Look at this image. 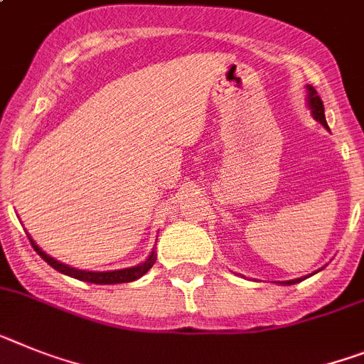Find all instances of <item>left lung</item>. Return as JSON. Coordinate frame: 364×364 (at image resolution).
<instances>
[{
  "label": "left lung",
  "instance_id": "1",
  "mask_svg": "<svg viewBox=\"0 0 364 364\" xmlns=\"http://www.w3.org/2000/svg\"><path fill=\"white\" fill-rule=\"evenodd\" d=\"M307 90V107H309V110H311V116L315 117L318 123H321L324 129H328V123H326V116H324V105H322V99L318 97V93H316V90L313 88V86L307 85L306 86ZM318 271H322V269H318ZM313 274H316V272H313ZM311 274V276H313ZM309 278V276H304V278H296V279H287V282H278V284L282 285H294L298 284V282H302V279Z\"/></svg>",
  "mask_w": 364,
  "mask_h": 364
}]
</instances>
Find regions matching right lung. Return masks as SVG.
I'll return each mask as SVG.
<instances>
[{
	"mask_svg": "<svg viewBox=\"0 0 364 364\" xmlns=\"http://www.w3.org/2000/svg\"><path fill=\"white\" fill-rule=\"evenodd\" d=\"M31 239V245L33 248L38 252V256H42L43 262H48V265H51L55 271L62 272V274L71 276V278L80 279V282H90V284H99V285H112V284H127V282H134V279H139L145 272L154 265L156 262V252H154V248L151 250L149 257L145 262L138 263L134 267H129V269H117V271H80V269H75V267H70V265H64V263L57 262L55 257L48 256V254L43 252L42 248L38 245L34 243L33 237L29 235Z\"/></svg>",
	"mask_w": 364,
	"mask_h": 364,
	"instance_id": "add662e5",
	"label": "right lung"
}]
</instances>
